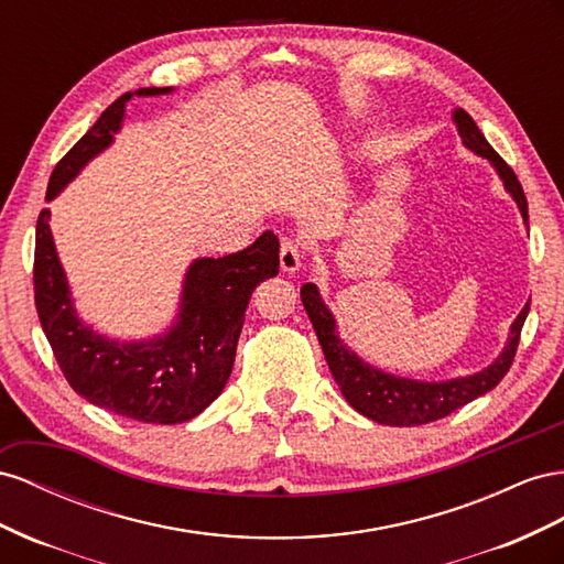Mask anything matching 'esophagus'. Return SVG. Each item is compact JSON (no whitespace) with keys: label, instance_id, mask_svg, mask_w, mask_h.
I'll list each match as a JSON object with an SVG mask.
<instances>
[{"label":"esophagus","instance_id":"esophagus-1","mask_svg":"<svg viewBox=\"0 0 564 564\" xmlns=\"http://www.w3.org/2000/svg\"><path fill=\"white\" fill-rule=\"evenodd\" d=\"M302 267V250L297 240L285 238L281 243V269L285 273H295Z\"/></svg>","mask_w":564,"mask_h":564}]
</instances>
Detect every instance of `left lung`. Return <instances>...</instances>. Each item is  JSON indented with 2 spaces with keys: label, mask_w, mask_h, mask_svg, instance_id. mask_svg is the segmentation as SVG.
Returning <instances> with one entry per match:
<instances>
[{
  "label": "left lung",
  "mask_w": 564,
  "mask_h": 564,
  "mask_svg": "<svg viewBox=\"0 0 564 564\" xmlns=\"http://www.w3.org/2000/svg\"><path fill=\"white\" fill-rule=\"evenodd\" d=\"M452 120L456 124V132L463 141V147L477 158H485L494 167L503 188L510 193L514 205H518L524 227L529 229L527 198L518 176H514V172L503 163V158L489 147V141L479 132V127L468 112L463 108H456L452 112ZM300 297L304 310H307L312 318V326L316 330L321 349H324L330 373L343 397L347 399V404L361 415L371 417V421L392 427H411L440 421V417L454 413L456 409L468 404V401L491 392L508 373L514 349H518L520 343V330L529 314L527 300L522 312L514 316L510 324L503 349L498 351V357L489 366L481 368V371L446 380H415L382 371V368L361 359L359 354L343 340L337 321L314 283H304Z\"/></svg>",
  "instance_id": "left-lung-1"
}]
</instances>
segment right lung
I'll list each match as a JSON object with an SVG mask.
<instances>
[{
    "label": "right lung",
    "mask_w": 564,
    "mask_h": 564,
    "mask_svg": "<svg viewBox=\"0 0 564 564\" xmlns=\"http://www.w3.org/2000/svg\"><path fill=\"white\" fill-rule=\"evenodd\" d=\"M174 87H141L112 101L91 130L54 167L52 203L96 155L112 147L134 96H165ZM37 217L35 304L42 330L70 388L89 404L153 425H176L203 413L227 384L250 295L279 273V238L264 231L252 246L227 257H196L184 273L176 312L160 333L124 340L96 330L79 316L50 227Z\"/></svg>",
    "instance_id": "add662e5"
}]
</instances>
